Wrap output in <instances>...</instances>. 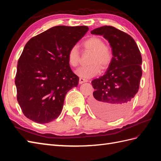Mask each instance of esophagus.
Segmentation results:
<instances>
[{
    "mask_svg": "<svg viewBox=\"0 0 161 161\" xmlns=\"http://www.w3.org/2000/svg\"><path fill=\"white\" fill-rule=\"evenodd\" d=\"M88 80H86V79H84L82 77H80V80H79V83L80 84H83L84 82H87Z\"/></svg>",
    "mask_w": 161,
    "mask_h": 161,
    "instance_id": "1",
    "label": "esophagus"
}]
</instances>
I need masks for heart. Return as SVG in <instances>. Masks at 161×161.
<instances>
[{
	"label": "heart",
	"instance_id": "heart-1",
	"mask_svg": "<svg viewBox=\"0 0 161 161\" xmlns=\"http://www.w3.org/2000/svg\"><path fill=\"white\" fill-rule=\"evenodd\" d=\"M83 48L91 53L88 66H81L75 71L79 77L91 78L100 73V68L105 69L111 64L113 53L111 49L104 43L102 39L92 36L85 40L82 43ZM68 62L72 67H77L80 61V55L76 46L72 47L68 53Z\"/></svg>",
	"mask_w": 161,
	"mask_h": 161
}]
</instances>
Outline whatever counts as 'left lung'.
I'll use <instances>...</instances> for the list:
<instances>
[{
    "instance_id": "1",
    "label": "left lung",
    "mask_w": 161,
    "mask_h": 161,
    "mask_svg": "<svg viewBox=\"0 0 161 161\" xmlns=\"http://www.w3.org/2000/svg\"><path fill=\"white\" fill-rule=\"evenodd\" d=\"M91 33L103 36L113 53L105 74L91 81L95 91L91 107L102 118L118 119L128 111L138 91L142 74L141 54L134 39L114 27L104 25Z\"/></svg>"
}]
</instances>
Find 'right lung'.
<instances>
[{
	"instance_id": "add662e5",
	"label": "right lung",
	"mask_w": 161,
	"mask_h": 161,
	"mask_svg": "<svg viewBox=\"0 0 161 161\" xmlns=\"http://www.w3.org/2000/svg\"><path fill=\"white\" fill-rule=\"evenodd\" d=\"M88 30L87 26L58 25L25 44L15 84L17 100L26 118L44 124L59 117L67 92L79 83L68 62V53Z\"/></svg>"
}]
</instances>
